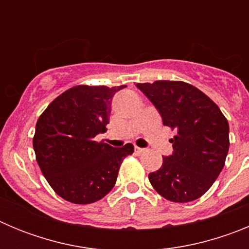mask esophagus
<instances>
[{"label": "esophagus", "mask_w": 249, "mask_h": 249, "mask_svg": "<svg viewBox=\"0 0 249 249\" xmlns=\"http://www.w3.org/2000/svg\"><path fill=\"white\" fill-rule=\"evenodd\" d=\"M135 151L137 155H141V153H143L144 148H140V147H135Z\"/></svg>", "instance_id": "1"}]
</instances>
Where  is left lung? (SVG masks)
I'll return each instance as SVG.
<instances>
[{
    "mask_svg": "<svg viewBox=\"0 0 249 249\" xmlns=\"http://www.w3.org/2000/svg\"><path fill=\"white\" fill-rule=\"evenodd\" d=\"M136 86L158 109L164 126L176 129L172 155L149 173V182L168 201L199 198L223 169L230 148L228 121L218 106L190 83L156 81Z\"/></svg>",
    "mask_w": 249,
    "mask_h": 249,
    "instance_id": "1",
    "label": "left lung"
}]
</instances>
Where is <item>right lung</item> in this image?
Returning a JSON list of instances; mask_svg holds the SVG:
<instances>
[{"mask_svg": "<svg viewBox=\"0 0 249 249\" xmlns=\"http://www.w3.org/2000/svg\"><path fill=\"white\" fill-rule=\"evenodd\" d=\"M126 86H76L48 105L36 123L34 149L43 176L63 199L89 204L113 188L133 144L96 142L109 122L111 101Z\"/></svg>", "mask_w": 249, "mask_h": 249, "instance_id": "obj_1", "label": "right lung"}]
</instances>
